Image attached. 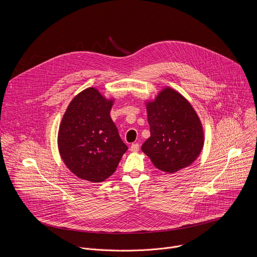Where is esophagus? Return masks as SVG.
<instances>
[{
	"mask_svg": "<svg viewBox=\"0 0 257 257\" xmlns=\"http://www.w3.org/2000/svg\"><path fill=\"white\" fill-rule=\"evenodd\" d=\"M130 151L133 153H136L139 151V144L138 143H132L130 146Z\"/></svg>",
	"mask_w": 257,
	"mask_h": 257,
	"instance_id": "esophagus-1",
	"label": "esophagus"
}]
</instances>
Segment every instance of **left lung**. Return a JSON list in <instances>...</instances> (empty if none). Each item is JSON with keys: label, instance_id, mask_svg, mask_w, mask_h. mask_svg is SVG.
Returning <instances> with one entry per match:
<instances>
[{"label": "left lung", "instance_id": "8db88e82", "mask_svg": "<svg viewBox=\"0 0 257 257\" xmlns=\"http://www.w3.org/2000/svg\"><path fill=\"white\" fill-rule=\"evenodd\" d=\"M151 136L141 151L159 170L174 174L191 166L204 144V130L189 100L165 86L152 100L146 99Z\"/></svg>", "mask_w": 257, "mask_h": 257}]
</instances>
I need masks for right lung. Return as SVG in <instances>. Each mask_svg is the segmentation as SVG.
<instances>
[{
  "instance_id": "obj_1",
  "label": "right lung",
  "mask_w": 257,
  "mask_h": 257,
  "mask_svg": "<svg viewBox=\"0 0 257 257\" xmlns=\"http://www.w3.org/2000/svg\"><path fill=\"white\" fill-rule=\"evenodd\" d=\"M114 97L87 87L70 101L58 132L66 167L80 179L99 183L112 176L128 150L109 112Z\"/></svg>"
}]
</instances>
